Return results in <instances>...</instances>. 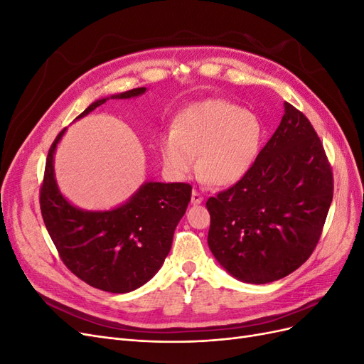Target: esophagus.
Instances as JSON below:
<instances>
[{
    "label": "esophagus",
    "mask_w": 364,
    "mask_h": 364,
    "mask_svg": "<svg viewBox=\"0 0 364 364\" xmlns=\"http://www.w3.org/2000/svg\"><path fill=\"white\" fill-rule=\"evenodd\" d=\"M202 200H203V196L197 190H193V193H191V203L193 205H199V203H202Z\"/></svg>",
    "instance_id": "obj_1"
}]
</instances>
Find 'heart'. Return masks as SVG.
<instances>
[{"instance_id": "b5f03b06", "label": "heart", "mask_w": 364, "mask_h": 364, "mask_svg": "<svg viewBox=\"0 0 364 364\" xmlns=\"http://www.w3.org/2000/svg\"><path fill=\"white\" fill-rule=\"evenodd\" d=\"M264 127L257 115L228 100H205L176 117L173 130L161 136L159 151L165 174L186 181L197 168L215 186L243 179L257 162Z\"/></svg>"}]
</instances>
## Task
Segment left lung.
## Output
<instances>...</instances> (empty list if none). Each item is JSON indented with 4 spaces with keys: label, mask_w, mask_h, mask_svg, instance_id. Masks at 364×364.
<instances>
[{
    "label": "left lung",
    "mask_w": 364,
    "mask_h": 364,
    "mask_svg": "<svg viewBox=\"0 0 364 364\" xmlns=\"http://www.w3.org/2000/svg\"><path fill=\"white\" fill-rule=\"evenodd\" d=\"M277 132L243 179L209 197L208 245L237 279L267 284L310 258L333 202L334 179L308 118L285 102Z\"/></svg>",
    "instance_id": "left-lung-1"
}]
</instances>
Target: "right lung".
Masks as SVG:
<instances>
[{"mask_svg":"<svg viewBox=\"0 0 364 364\" xmlns=\"http://www.w3.org/2000/svg\"><path fill=\"white\" fill-rule=\"evenodd\" d=\"M144 92L146 87H135L111 98ZM106 100L94 102L77 118ZM63 132L48 150L39 190L43 223L60 259L77 278L109 293L135 290L153 278L167 258L174 229L191 199V185L147 182L112 211H82L65 199L54 181L53 155Z\"/></svg>","mask_w":364,"mask_h":364,"instance_id":"right-lung-1","label":"right lung"}]
</instances>
